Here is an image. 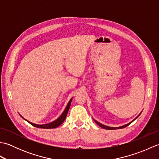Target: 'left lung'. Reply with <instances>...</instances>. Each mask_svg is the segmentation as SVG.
<instances>
[{"label": "left lung", "instance_id": "1", "mask_svg": "<svg viewBox=\"0 0 159 159\" xmlns=\"http://www.w3.org/2000/svg\"><path fill=\"white\" fill-rule=\"evenodd\" d=\"M141 114V113H140ZM140 114L139 115V116H138L136 118H135V119H134V120H135L136 119H137V118L138 117H139V116H140ZM133 120V121H134ZM94 121H96V123L97 124H98L99 125V126H100V127H102V128H104V129H107V130H115V129H120V128H125V127H126L127 126H128V125H129V124H130V123L131 122H133V121H131V122L130 123H128V124H126V125H124V126H120V127H109V126H104V125H103V124H100V123H99L98 122V121H96V120H94Z\"/></svg>", "mask_w": 159, "mask_h": 159}]
</instances>
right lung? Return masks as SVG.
Returning a JSON list of instances; mask_svg holds the SVG:
<instances>
[{
    "label": "right lung",
    "instance_id": "obj_1",
    "mask_svg": "<svg viewBox=\"0 0 159 159\" xmlns=\"http://www.w3.org/2000/svg\"><path fill=\"white\" fill-rule=\"evenodd\" d=\"M72 98H71V100L69 101V102H68V104H67L66 109L64 110L63 113L61 115V116L58 118V119H57L55 121H52V122H50L49 124H46L39 125V124H33L32 122H30V121H29L27 120H26V121H27L29 123L31 124L32 126L37 127V128H46V129H49V128H55L57 127H58L64 121H65L66 116H67V113H68V111H69V109H70L71 102H72Z\"/></svg>",
    "mask_w": 159,
    "mask_h": 159
}]
</instances>
